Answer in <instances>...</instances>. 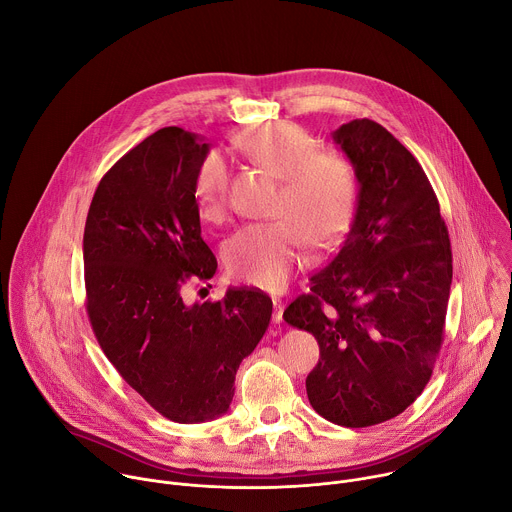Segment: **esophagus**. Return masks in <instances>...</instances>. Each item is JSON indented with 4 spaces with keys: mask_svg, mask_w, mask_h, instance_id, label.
<instances>
[{
    "mask_svg": "<svg viewBox=\"0 0 512 512\" xmlns=\"http://www.w3.org/2000/svg\"><path fill=\"white\" fill-rule=\"evenodd\" d=\"M283 320V302L279 298L273 300V322L279 324Z\"/></svg>",
    "mask_w": 512,
    "mask_h": 512,
    "instance_id": "34e87169",
    "label": "esophagus"
}]
</instances>
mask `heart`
<instances>
[{
    "label": "heart",
    "mask_w": 512,
    "mask_h": 512,
    "mask_svg": "<svg viewBox=\"0 0 512 512\" xmlns=\"http://www.w3.org/2000/svg\"><path fill=\"white\" fill-rule=\"evenodd\" d=\"M239 148L279 178L273 212L281 218L239 229L227 247V263L241 281L263 289H281L304 261L306 237L328 245L348 227L356 174L348 158L318 152L316 139L294 123H263L237 139ZM192 194L206 221H218L227 208L229 168L218 152L198 164Z\"/></svg>",
    "instance_id": "1"
}]
</instances>
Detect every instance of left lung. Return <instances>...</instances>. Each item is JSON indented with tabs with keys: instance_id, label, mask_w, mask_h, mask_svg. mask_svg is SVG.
<instances>
[{
	"instance_id": "left-lung-1",
	"label": "left lung",
	"mask_w": 512,
	"mask_h": 512,
	"mask_svg": "<svg viewBox=\"0 0 512 512\" xmlns=\"http://www.w3.org/2000/svg\"><path fill=\"white\" fill-rule=\"evenodd\" d=\"M354 166V221L334 257L291 302L287 324L314 334L310 405L344 427L403 413L425 389L444 342L452 247L440 202L413 154L383 125L332 133Z\"/></svg>"
}]
</instances>
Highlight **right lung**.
Here are the masks:
<instances>
[{
	"mask_svg": "<svg viewBox=\"0 0 512 512\" xmlns=\"http://www.w3.org/2000/svg\"><path fill=\"white\" fill-rule=\"evenodd\" d=\"M208 143L180 127L145 137L101 178L85 225L87 314L123 381L178 423L223 415L239 364L263 338L271 298L229 289L188 306L182 287L210 279L192 184Z\"/></svg>",
	"mask_w": 512,
	"mask_h": 512,
	"instance_id": "obj_1",
	"label": "right lung"
}]
</instances>
